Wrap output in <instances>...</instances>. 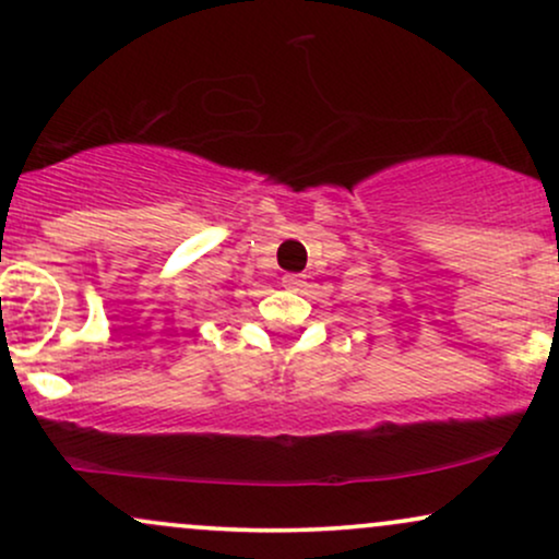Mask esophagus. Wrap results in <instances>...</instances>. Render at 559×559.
I'll return each instance as SVG.
<instances>
[{"instance_id": "34e87169", "label": "esophagus", "mask_w": 559, "mask_h": 559, "mask_svg": "<svg viewBox=\"0 0 559 559\" xmlns=\"http://www.w3.org/2000/svg\"><path fill=\"white\" fill-rule=\"evenodd\" d=\"M305 284L307 281L301 275H284V288H288V292H301Z\"/></svg>"}]
</instances>
